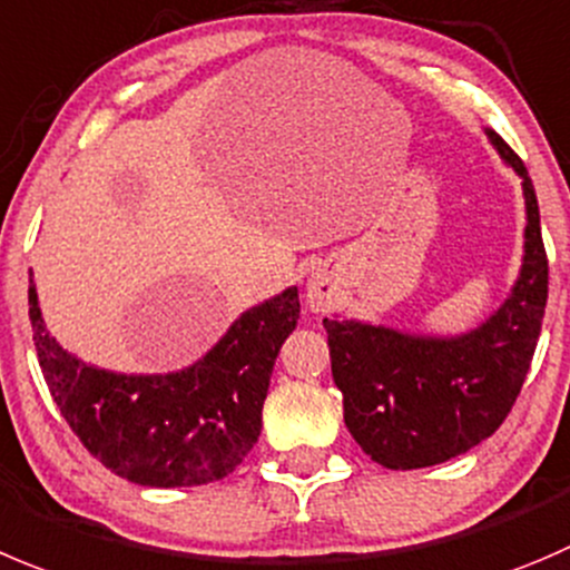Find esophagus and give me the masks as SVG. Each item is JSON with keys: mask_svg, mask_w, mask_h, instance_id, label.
<instances>
[{"mask_svg": "<svg viewBox=\"0 0 570 570\" xmlns=\"http://www.w3.org/2000/svg\"><path fill=\"white\" fill-rule=\"evenodd\" d=\"M335 299H338V294H335V282L330 279L324 271H316V274L307 279V305H311V311L316 313L333 311Z\"/></svg>", "mask_w": 570, "mask_h": 570, "instance_id": "34e87169", "label": "esophagus"}]
</instances>
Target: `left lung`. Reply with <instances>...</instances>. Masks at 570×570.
Wrapping results in <instances>:
<instances>
[{
	"instance_id": "1",
	"label": "left lung",
	"mask_w": 570,
	"mask_h": 570,
	"mask_svg": "<svg viewBox=\"0 0 570 570\" xmlns=\"http://www.w3.org/2000/svg\"><path fill=\"white\" fill-rule=\"evenodd\" d=\"M487 137L523 178L525 195L523 268L501 311L459 338L324 318L346 428L389 470L431 468L492 436L532 366L549 299L538 195L520 156L495 131Z\"/></svg>"
}]
</instances>
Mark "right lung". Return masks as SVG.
<instances>
[{
	"label": "right lung",
	"instance_id": "obj_1",
	"mask_svg": "<svg viewBox=\"0 0 570 570\" xmlns=\"http://www.w3.org/2000/svg\"><path fill=\"white\" fill-rule=\"evenodd\" d=\"M27 302L38 363L61 416L102 468L142 487L209 484L246 459L263 428L274 361L299 318V294L288 288L243 313L189 370L114 375L50 338L36 285Z\"/></svg>",
	"mask_w": 570,
	"mask_h": 570
}]
</instances>
